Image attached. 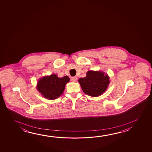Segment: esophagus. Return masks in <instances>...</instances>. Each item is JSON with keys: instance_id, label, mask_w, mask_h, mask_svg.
<instances>
[{"instance_id": "1", "label": "esophagus", "mask_w": 152, "mask_h": 152, "mask_svg": "<svg viewBox=\"0 0 152 152\" xmlns=\"http://www.w3.org/2000/svg\"><path fill=\"white\" fill-rule=\"evenodd\" d=\"M77 78L76 77H72L71 78V80H72V82H76L77 81Z\"/></svg>"}]
</instances>
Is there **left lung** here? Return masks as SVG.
Masks as SVG:
<instances>
[{
  "instance_id": "8db88e82",
  "label": "left lung",
  "mask_w": 152,
  "mask_h": 152,
  "mask_svg": "<svg viewBox=\"0 0 152 152\" xmlns=\"http://www.w3.org/2000/svg\"><path fill=\"white\" fill-rule=\"evenodd\" d=\"M85 94L93 97L98 96L106 91L109 84V77L105 73L97 71H88L86 76L78 80Z\"/></svg>"
}]
</instances>
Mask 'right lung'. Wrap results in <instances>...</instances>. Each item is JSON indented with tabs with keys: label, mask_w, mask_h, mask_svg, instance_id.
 I'll use <instances>...</instances> for the list:
<instances>
[{
	"label": "right lung",
	"mask_w": 152,
	"mask_h": 152,
	"mask_svg": "<svg viewBox=\"0 0 152 152\" xmlns=\"http://www.w3.org/2000/svg\"><path fill=\"white\" fill-rule=\"evenodd\" d=\"M69 80L67 76L61 78L58 77L56 74L45 76L39 80L37 89L45 98L49 100L56 99L62 94L65 85Z\"/></svg>",
	"instance_id": "obj_1"
}]
</instances>
